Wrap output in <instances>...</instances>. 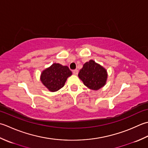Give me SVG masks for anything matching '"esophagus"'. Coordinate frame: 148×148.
Returning <instances> with one entry per match:
<instances>
[{"label": "esophagus", "instance_id": "1", "mask_svg": "<svg viewBox=\"0 0 148 148\" xmlns=\"http://www.w3.org/2000/svg\"><path fill=\"white\" fill-rule=\"evenodd\" d=\"M73 73L75 75H77L78 73V70H73Z\"/></svg>", "mask_w": 148, "mask_h": 148}]
</instances>
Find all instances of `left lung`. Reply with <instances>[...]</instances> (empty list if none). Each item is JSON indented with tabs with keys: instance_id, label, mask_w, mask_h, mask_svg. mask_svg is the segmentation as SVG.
Wrapping results in <instances>:
<instances>
[{
	"instance_id": "left-lung-1",
	"label": "left lung",
	"mask_w": 148,
	"mask_h": 148,
	"mask_svg": "<svg viewBox=\"0 0 148 148\" xmlns=\"http://www.w3.org/2000/svg\"><path fill=\"white\" fill-rule=\"evenodd\" d=\"M78 77L89 89L98 90L106 83L107 73L105 68L91 60L84 64Z\"/></svg>"
}]
</instances>
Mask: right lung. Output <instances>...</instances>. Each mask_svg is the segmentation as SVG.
Segmentation results:
<instances>
[{
	"mask_svg": "<svg viewBox=\"0 0 148 148\" xmlns=\"http://www.w3.org/2000/svg\"><path fill=\"white\" fill-rule=\"evenodd\" d=\"M71 74L68 66L54 63L42 72L41 80L49 91L55 92L64 86L67 78Z\"/></svg>",
	"mask_w": 148,
	"mask_h": 148,
	"instance_id": "1",
	"label": "right lung"
}]
</instances>
